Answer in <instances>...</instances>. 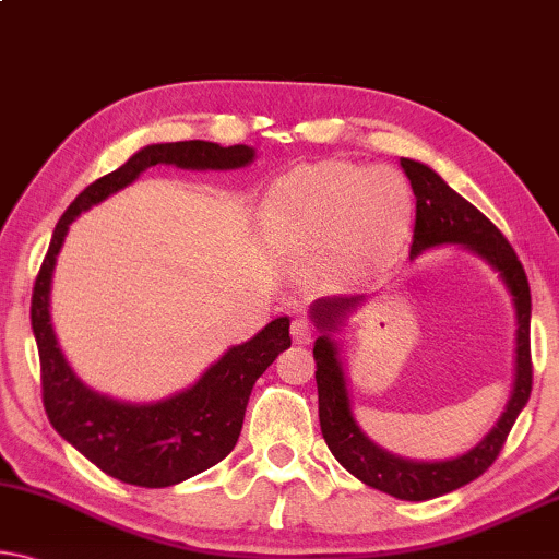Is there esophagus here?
I'll list each match as a JSON object with an SVG mask.
<instances>
[{"mask_svg": "<svg viewBox=\"0 0 559 559\" xmlns=\"http://www.w3.org/2000/svg\"><path fill=\"white\" fill-rule=\"evenodd\" d=\"M292 340L297 342V345H309V342L314 340V324L307 320V317H297V320H292Z\"/></svg>", "mask_w": 559, "mask_h": 559, "instance_id": "esophagus-1", "label": "esophagus"}]
</instances>
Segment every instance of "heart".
I'll return each mask as SVG.
<instances>
[{"label":"heart","instance_id":"heart-1","mask_svg":"<svg viewBox=\"0 0 559 559\" xmlns=\"http://www.w3.org/2000/svg\"><path fill=\"white\" fill-rule=\"evenodd\" d=\"M409 187L397 169L332 159L289 175L264 207L274 245L314 250L332 242L359 260L390 252L405 237Z\"/></svg>","mask_w":559,"mask_h":559}]
</instances>
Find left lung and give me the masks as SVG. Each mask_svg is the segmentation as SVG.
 <instances>
[{
  "label": "left lung",
  "mask_w": 559,
  "mask_h": 559,
  "mask_svg": "<svg viewBox=\"0 0 559 559\" xmlns=\"http://www.w3.org/2000/svg\"><path fill=\"white\" fill-rule=\"evenodd\" d=\"M402 169L415 192V235H412L409 260L437 245H462L469 252L500 272L504 287L510 289L514 314H518V357H514V390L497 425L485 440L460 457L442 462H415L397 457L374 444L359 429L352 415L347 377L342 369L337 342L332 332L342 328L345 317L365 302V295L322 297L309 307V314L322 334L314 342L317 394H320V427L330 452L342 467L365 485L388 492L397 500L423 502L448 495L452 489L472 483L492 467L508 440L514 419L527 405L532 392V355H530V282L522 262L502 231L489 222L475 204L460 197L444 179L423 162L400 159Z\"/></svg>",
  "instance_id": "left-lung-1"
}]
</instances>
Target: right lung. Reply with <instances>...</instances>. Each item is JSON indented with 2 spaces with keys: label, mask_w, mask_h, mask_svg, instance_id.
<instances>
[{
  "label": "right lung",
  "mask_w": 559,
  "mask_h": 559,
  "mask_svg": "<svg viewBox=\"0 0 559 559\" xmlns=\"http://www.w3.org/2000/svg\"><path fill=\"white\" fill-rule=\"evenodd\" d=\"M247 144L219 147L190 140L150 144L76 194L57 222L32 295V332L41 365V402L51 427L109 477L136 487H171L210 469L235 450L242 432L247 400L264 369L289 340V317H277L250 342L225 352L190 390L150 405L111 400L90 390L67 362L51 328L49 292L57 254L72 222L109 194L132 185L144 169L175 165L182 169H237L250 165Z\"/></svg>",
  "instance_id": "add662e5"
}]
</instances>
